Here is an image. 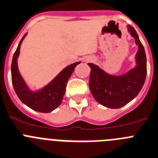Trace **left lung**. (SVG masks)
I'll use <instances>...</instances> for the list:
<instances>
[{
    "instance_id": "left-lung-1",
    "label": "left lung",
    "mask_w": 158,
    "mask_h": 158,
    "mask_svg": "<svg viewBox=\"0 0 158 158\" xmlns=\"http://www.w3.org/2000/svg\"><path fill=\"white\" fill-rule=\"evenodd\" d=\"M128 31L138 46L137 67L120 76L106 74L98 66L88 64L90 68V90L94 99L101 105L118 109L127 105L140 92L146 78V56L136 31L128 25Z\"/></svg>"
}]
</instances>
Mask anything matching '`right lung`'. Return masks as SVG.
Returning a JSON list of instances; mask_svg holds the SVG:
<instances>
[{"instance_id":"add662e5","label":"right lung","mask_w":158,"mask_h":158,"mask_svg":"<svg viewBox=\"0 0 158 158\" xmlns=\"http://www.w3.org/2000/svg\"><path fill=\"white\" fill-rule=\"evenodd\" d=\"M23 36L15 52L11 66L12 83L15 92L23 103L35 111L48 113L58 107L62 102L65 94L66 86L76 65L80 62H76L68 66L59 74L51 83L45 86L37 92H33L28 89L25 82L21 77L17 67V58L20 54V47L25 37Z\"/></svg>"}]
</instances>
